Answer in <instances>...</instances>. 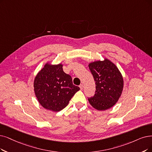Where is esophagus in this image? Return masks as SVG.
Listing matches in <instances>:
<instances>
[{"label":"esophagus","mask_w":152,"mask_h":152,"mask_svg":"<svg viewBox=\"0 0 152 152\" xmlns=\"http://www.w3.org/2000/svg\"><path fill=\"white\" fill-rule=\"evenodd\" d=\"M79 87H80V88L81 90H82V89H83V84H80V86H79Z\"/></svg>","instance_id":"34e87169"}]
</instances>
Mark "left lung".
I'll return each instance as SVG.
<instances>
[{
    "mask_svg": "<svg viewBox=\"0 0 152 152\" xmlns=\"http://www.w3.org/2000/svg\"><path fill=\"white\" fill-rule=\"evenodd\" d=\"M96 85L95 94L88 98L90 104L98 110L112 107L122 93L124 79L118 69L107 58L88 64Z\"/></svg>",
    "mask_w": 152,
    "mask_h": 152,
    "instance_id": "obj_1",
    "label": "left lung"
}]
</instances>
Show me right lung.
Listing matches in <instances>:
<instances>
[{"label":"right lung","instance_id":"1","mask_svg":"<svg viewBox=\"0 0 152 152\" xmlns=\"http://www.w3.org/2000/svg\"><path fill=\"white\" fill-rule=\"evenodd\" d=\"M62 66L61 64L47 62L34 79V92L39 104L53 112L62 110L80 90L73 84L71 76L65 74Z\"/></svg>","mask_w":152,"mask_h":152}]
</instances>
